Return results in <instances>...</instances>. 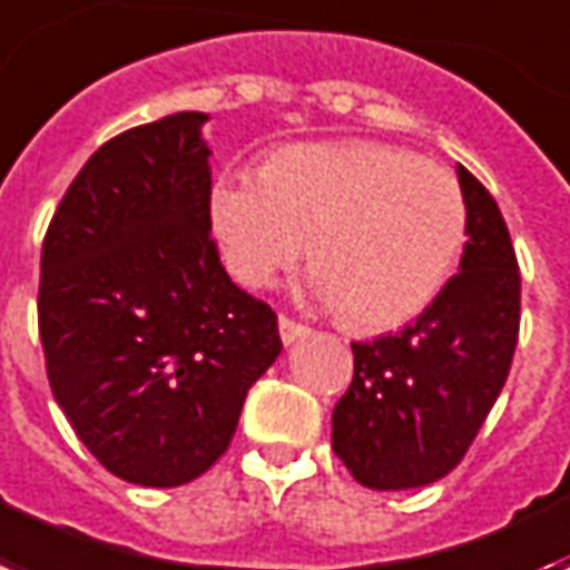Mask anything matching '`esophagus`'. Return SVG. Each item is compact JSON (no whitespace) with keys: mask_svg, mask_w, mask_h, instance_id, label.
Segmentation results:
<instances>
[{"mask_svg":"<svg viewBox=\"0 0 570 570\" xmlns=\"http://www.w3.org/2000/svg\"><path fill=\"white\" fill-rule=\"evenodd\" d=\"M277 328H281V341H284V346H293V343L304 341V337L311 334L307 325L295 323V320H289V316H281V320H277Z\"/></svg>","mask_w":570,"mask_h":570,"instance_id":"obj_1","label":"esophagus"}]
</instances>
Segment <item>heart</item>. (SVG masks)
<instances>
[{
    "label": "heart",
    "instance_id": "b5f03b06",
    "mask_svg": "<svg viewBox=\"0 0 570 570\" xmlns=\"http://www.w3.org/2000/svg\"><path fill=\"white\" fill-rule=\"evenodd\" d=\"M208 220L229 275L266 289L304 256L316 302L355 328L385 332L436 302L466 242L458 179L373 140L293 142L256 173L212 185Z\"/></svg>",
    "mask_w": 570,
    "mask_h": 570
}]
</instances>
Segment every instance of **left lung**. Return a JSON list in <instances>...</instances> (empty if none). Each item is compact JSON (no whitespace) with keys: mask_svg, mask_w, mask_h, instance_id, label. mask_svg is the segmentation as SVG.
<instances>
[{"mask_svg":"<svg viewBox=\"0 0 570 570\" xmlns=\"http://www.w3.org/2000/svg\"><path fill=\"white\" fill-rule=\"evenodd\" d=\"M466 203L460 275L397 334L353 343L355 373L332 415L334 454L371 490L449 475L505 385L520 328V272L488 188L458 164Z\"/></svg>","mask_w":570,"mask_h":570,"instance_id":"8db88e82","label":"left lung"}]
</instances>
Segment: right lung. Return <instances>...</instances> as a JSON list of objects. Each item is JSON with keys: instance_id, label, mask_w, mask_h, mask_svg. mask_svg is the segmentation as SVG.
<instances>
[{"instance_id": "right-lung-1", "label": "right lung", "mask_w": 570, "mask_h": 570, "mask_svg": "<svg viewBox=\"0 0 570 570\" xmlns=\"http://www.w3.org/2000/svg\"><path fill=\"white\" fill-rule=\"evenodd\" d=\"M206 121L173 112L104 142L41 250L56 403L112 475L142 488L203 475L284 350L275 311L229 281L212 242Z\"/></svg>"}]
</instances>
